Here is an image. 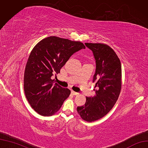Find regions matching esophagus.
Instances as JSON below:
<instances>
[{
  "mask_svg": "<svg viewBox=\"0 0 148 148\" xmlns=\"http://www.w3.org/2000/svg\"><path fill=\"white\" fill-rule=\"evenodd\" d=\"M71 93H72L73 95H78V92H75V91H73V90H72L71 91Z\"/></svg>",
  "mask_w": 148,
  "mask_h": 148,
  "instance_id": "esophagus-1",
  "label": "esophagus"
}]
</instances>
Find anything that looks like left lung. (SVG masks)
I'll return each instance as SVG.
<instances>
[{
	"instance_id": "8db88e82",
	"label": "left lung",
	"mask_w": 148,
	"mask_h": 148,
	"mask_svg": "<svg viewBox=\"0 0 148 148\" xmlns=\"http://www.w3.org/2000/svg\"><path fill=\"white\" fill-rule=\"evenodd\" d=\"M93 53L96 69L93 77L95 95L86 97L84 105L77 107L81 118L93 122L105 116L118 100L121 89L122 70L118 56L109 46L103 43H86Z\"/></svg>"
}]
</instances>
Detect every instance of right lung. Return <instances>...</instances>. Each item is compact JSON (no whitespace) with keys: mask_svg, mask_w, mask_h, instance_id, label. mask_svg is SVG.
Listing matches in <instances>:
<instances>
[{"mask_svg":"<svg viewBox=\"0 0 148 148\" xmlns=\"http://www.w3.org/2000/svg\"><path fill=\"white\" fill-rule=\"evenodd\" d=\"M86 47L83 43L51 36L38 42L32 50L25 65L24 89L32 108L39 114H55L70 94L67 88L54 83L51 78L74 53Z\"/></svg>","mask_w":148,"mask_h":148,"instance_id":"obj_1","label":"right lung"}]
</instances>
